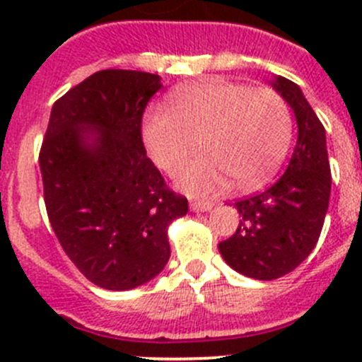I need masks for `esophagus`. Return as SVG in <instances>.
Wrapping results in <instances>:
<instances>
[{
    "label": "esophagus",
    "instance_id": "esophagus-1",
    "mask_svg": "<svg viewBox=\"0 0 362 362\" xmlns=\"http://www.w3.org/2000/svg\"><path fill=\"white\" fill-rule=\"evenodd\" d=\"M214 206V203H210V202H191V208L194 211H206V210H210V208Z\"/></svg>",
    "mask_w": 362,
    "mask_h": 362
}]
</instances>
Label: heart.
<instances>
[{"label": "heart", "instance_id": "b5f03b06", "mask_svg": "<svg viewBox=\"0 0 362 362\" xmlns=\"http://www.w3.org/2000/svg\"><path fill=\"white\" fill-rule=\"evenodd\" d=\"M293 134L289 108L268 87L211 78L177 90L170 112L145 117L144 141L160 170L173 173L196 151L206 154L178 173L189 194L206 196L229 185L252 191L269 180Z\"/></svg>", "mask_w": 362, "mask_h": 362}]
</instances>
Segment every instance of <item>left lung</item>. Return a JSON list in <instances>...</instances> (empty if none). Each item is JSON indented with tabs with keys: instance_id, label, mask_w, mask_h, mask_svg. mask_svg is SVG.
Segmentation results:
<instances>
[{
	"instance_id": "1",
	"label": "left lung",
	"mask_w": 362,
	"mask_h": 362,
	"mask_svg": "<svg viewBox=\"0 0 362 362\" xmlns=\"http://www.w3.org/2000/svg\"><path fill=\"white\" fill-rule=\"evenodd\" d=\"M273 87L298 122L293 158L275 184L235 203L242 217L238 228L218 243L224 261L255 280L280 279L308 257L322 231L331 194L322 122L294 82L276 76Z\"/></svg>"
}]
</instances>
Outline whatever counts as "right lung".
Here are the masks:
<instances>
[{
  "label": "right lung",
  "instance_id": "obj_1",
  "mask_svg": "<svg viewBox=\"0 0 362 362\" xmlns=\"http://www.w3.org/2000/svg\"><path fill=\"white\" fill-rule=\"evenodd\" d=\"M160 76L101 69L54 103L40 148L50 226L94 286L127 291L163 272L168 226L187 214L147 158L141 119Z\"/></svg>",
  "mask_w": 362,
  "mask_h": 362
}]
</instances>
